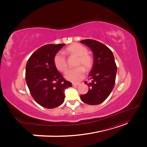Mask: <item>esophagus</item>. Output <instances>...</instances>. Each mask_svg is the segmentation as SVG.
I'll return each mask as SVG.
<instances>
[{"label": "esophagus", "mask_w": 147, "mask_h": 147, "mask_svg": "<svg viewBox=\"0 0 147 147\" xmlns=\"http://www.w3.org/2000/svg\"><path fill=\"white\" fill-rule=\"evenodd\" d=\"M80 83H72V86H77L78 85H79Z\"/></svg>", "instance_id": "1"}]
</instances>
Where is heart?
Here are the masks:
<instances>
[{"label": "heart", "mask_w": 147, "mask_h": 147, "mask_svg": "<svg viewBox=\"0 0 147 147\" xmlns=\"http://www.w3.org/2000/svg\"><path fill=\"white\" fill-rule=\"evenodd\" d=\"M87 52V48L78 43H74L65 48L64 53L65 54L78 57L77 66H79L76 69L67 71L64 75L65 79L72 82H78L84 78L85 70L90 71L92 69L93 58ZM53 61L56 68L60 72H64L67 69V63L63 55L57 53L54 57Z\"/></svg>", "instance_id": "b5f03b06"}]
</instances>
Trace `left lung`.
Segmentation results:
<instances>
[{
    "label": "left lung",
    "instance_id": "obj_1",
    "mask_svg": "<svg viewBox=\"0 0 147 147\" xmlns=\"http://www.w3.org/2000/svg\"><path fill=\"white\" fill-rule=\"evenodd\" d=\"M81 43L91 48L94 61L89 77L92 82H84L89 86L86 94L80 96L81 100L89 105H98L110 95L114 87L117 72L112 51L98 41L86 39Z\"/></svg>",
    "mask_w": 147,
    "mask_h": 147
}]
</instances>
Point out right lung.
I'll use <instances>...</instances> for the list:
<instances>
[{"instance_id":"obj_1","label":"right lung","mask_w":147,"mask_h":147,"mask_svg":"<svg viewBox=\"0 0 147 147\" xmlns=\"http://www.w3.org/2000/svg\"><path fill=\"white\" fill-rule=\"evenodd\" d=\"M65 44H48L30 56L26 66V81L30 94L39 105L54 109L64 101V91L72 86L54 64V57Z\"/></svg>"}]
</instances>
